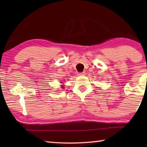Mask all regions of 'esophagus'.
<instances>
[{"label":"esophagus","instance_id":"obj_1","mask_svg":"<svg viewBox=\"0 0 147 147\" xmlns=\"http://www.w3.org/2000/svg\"><path fill=\"white\" fill-rule=\"evenodd\" d=\"M86 74L85 72H81V73H78V75L79 76H84Z\"/></svg>","mask_w":147,"mask_h":147}]
</instances>
